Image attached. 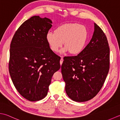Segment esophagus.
<instances>
[{"label": "esophagus", "mask_w": 120, "mask_h": 120, "mask_svg": "<svg viewBox=\"0 0 120 120\" xmlns=\"http://www.w3.org/2000/svg\"><path fill=\"white\" fill-rule=\"evenodd\" d=\"M63 61V59L62 58V57H61V60H60V64H61H61H62Z\"/></svg>", "instance_id": "obj_1"}]
</instances>
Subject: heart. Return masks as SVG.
Returning <instances> with one entry per match:
<instances>
[{"label": "heart", "mask_w": 120, "mask_h": 120, "mask_svg": "<svg viewBox=\"0 0 120 120\" xmlns=\"http://www.w3.org/2000/svg\"><path fill=\"white\" fill-rule=\"evenodd\" d=\"M46 40L53 52H58L64 42V51L77 55L83 51L87 43L88 30L85 26L78 23H65L58 26L55 32H49Z\"/></svg>", "instance_id": "heart-1"}]
</instances>
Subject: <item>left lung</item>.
Here are the masks:
<instances>
[{
    "mask_svg": "<svg viewBox=\"0 0 120 120\" xmlns=\"http://www.w3.org/2000/svg\"><path fill=\"white\" fill-rule=\"evenodd\" d=\"M63 59L61 73L68 96L77 102L92 99L102 88L110 68V48L104 32L95 23L92 38L83 51Z\"/></svg>",
    "mask_w": 120,
    "mask_h": 120,
    "instance_id": "1",
    "label": "left lung"
}]
</instances>
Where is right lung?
Segmentation results:
<instances>
[{"label":"right lung","instance_id":"1","mask_svg":"<svg viewBox=\"0 0 120 120\" xmlns=\"http://www.w3.org/2000/svg\"><path fill=\"white\" fill-rule=\"evenodd\" d=\"M51 23L48 18L32 16L18 28L11 42L9 73L16 90L30 101L46 97L51 77L60 68V57L46 40Z\"/></svg>","mask_w":120,"mask_h":120}]
</instances>
